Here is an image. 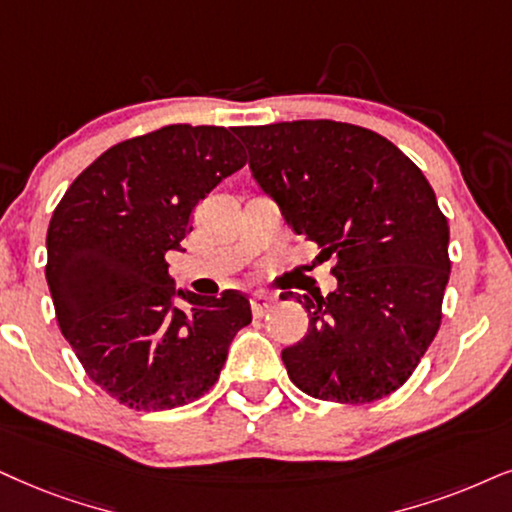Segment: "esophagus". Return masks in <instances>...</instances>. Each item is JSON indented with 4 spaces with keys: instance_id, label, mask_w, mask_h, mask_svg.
Instances as JSON below:
<instances>
[{
    "instance_id": "obj_1",
    "label": "esophagus",
    "mask_w": 512,
    "mask_h": 512,
    "mask_svg": "<svg viewBox=\"0 0 512 512\" xmlns=\"http://www.w3.org/2000/svg\"><path fill=\"white\" fill-rule=\"evenodd\" d=\"M274 297H269V295H262V293H255L250 297V304H252V314L255 316H264L269 312L271 307H274Z\"/></svg>"
}]
</instances>
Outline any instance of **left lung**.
<instances>
[{"label": "left lung", "mask_w": 512, "mask_h": 512, "mask_svg": "<svg viewBox=\"0 0 512 512\" xmlns=\"http://www.w3.org/2000/svg\"><path fill=\"white\" fill-rule=\"evenodd\" d=\"M252 179L295 234L338 257V288L297 295L307 335L281 352L316 399L364 404L428 352L449 283V224L425 174L392 141L335 120L236 127ZM316 257V260H319Z\"/></svg>", "instance_id": "obj_1"}]
</instances>
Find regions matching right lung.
<instances>
[{
  "label": "right lung",
  "mask_w": 512,
  "mask_h": 512,
  "mask_svg": "<svg viewBox=\"0 0 512 512\" xmlns=\"http://www.w3.org/2000/svg\"><path fill=\"white\" fill-rule=\"evenodd\" d=\"M243 165L234 129L170 125L101 153L51 215L47 283L58 326L89 378L129 409L203 397L252 321L238 290L177 288L165 262L184 250L200 200Z\"/></svg>",
  "instance_id": "add662e5"
}]
</instances>
